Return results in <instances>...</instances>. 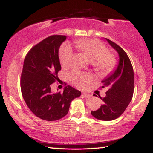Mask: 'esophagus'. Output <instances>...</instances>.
<instances>
[{
  "mask_svg": "<svg viewBox=\"0 0 153 153\" xmlns=\"http://www.w3.org/2000/svg\"><path fill=\"white\" fill-rule=\"evenodd\" d=\"M83 95L85 97H91V95H90V94H88L86 93H83Z\"/></svg>",
  "mask_w": 153,
  "mask_h": 153,
  "instance_id": "obj_1",
  "label": "esophagus"
}]
</instances>
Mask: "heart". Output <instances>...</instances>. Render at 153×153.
Instances as JSON below:
<instances>
[{"instance_id":"1","label":"heart","mask_w":153,"mask_h":153,"mask_svg":"<svg viewBox=\"0 0 153 153\" xmlns=\"http://www.w3.org/2000/svg\"><path fill=\"white\" fill-rule=\"evenodd\" d=\"M75 45L83 55L93 61V67L98 72L108 73L116 66V58L112 54L108 53L106 46L97 39H79L76 41ZM74 53L70 45L65 44L62 46L60 50L59 58L60 64L63 68H68L70 65ZM70 77L72 82L79 88H83L85 83L91 80L89 75L77 71L71 72Z\"/></svg>"}]
</instances>
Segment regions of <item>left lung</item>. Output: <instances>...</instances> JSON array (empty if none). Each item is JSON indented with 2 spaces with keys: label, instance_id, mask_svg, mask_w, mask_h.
<instances>
[{
  "label": "left lung",
  "instance_id": "left-lung-1",
  "mask_svg": "<svg viewBox=\"0 0 153 153\" xmlns=\"http://www.w3.org/2000/svg\"><path fill=\"white\" fill-rule=\"evenodd\" d=\"M105 39L118 52L119 62L116 70L102 81V88H106L108 91L105 97H100L103 104L91 114L98 120L109 121L118 118L129 105L134 93V78L132 65L125 51L114 42Z\"/></svg>",
  "mask_w": 153,
  "mask_h": 153
}]
</instances>
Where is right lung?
I'll use <instances>...</instances> for the list:
<instances>
[{
	"mask_svg": "<svg viewBox=\"0 0 153 153\" xmlns=\"http://www.w3.org/2000/svg\"><path fill=\"white\" fill-rule=\"evenodd\" d=\"M65 35H51L35 45L25 57L21 76V90L31 111L45 120H57L65 116L70 103L81 93L68 85L62 93H51L52 83L59 81L61 70L58 50Z\"/></svg>",
	"mask_w": 153,
	"mask_h": 153,
	"instance_id": "1",
	"label": "right lung"
}]
</instances>
